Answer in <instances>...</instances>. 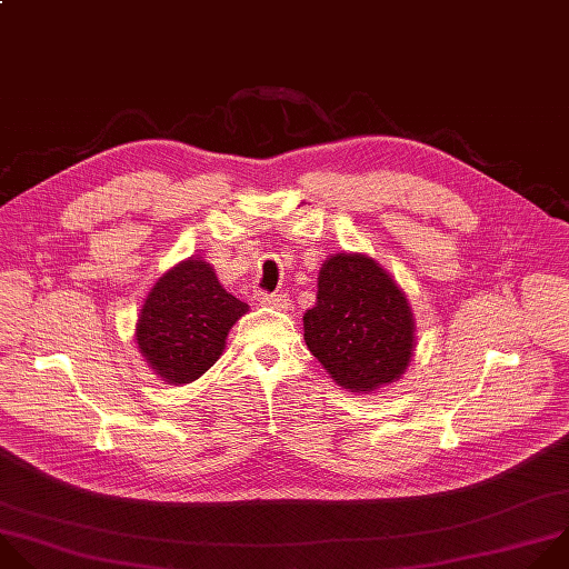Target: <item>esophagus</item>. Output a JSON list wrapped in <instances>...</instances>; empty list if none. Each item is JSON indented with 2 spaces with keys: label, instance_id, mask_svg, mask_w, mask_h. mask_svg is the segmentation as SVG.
<instances>
[{
  "label": "esophagus",
  "instance_id": "1",
  "mask_svg": "<svg viewBox=\"0 0 569 569\" xmlns=\"http://www.w3.org/2000/svg\"><path fill=\"white\" fill-rule=\"evenodd\" d=\"M260 302L264 307H273V309H280V311H287L289 305H291V298L287 293H262L260 296Z\"/></svg>",
  "mask_w": 569,
  "mask_h": 569
}]
</instances>
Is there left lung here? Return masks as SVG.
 <instances>
[{"instance_id":"1","label":"left lung","mask_w":569,"mask_h":569,"mask_svg":"<svg viewBox=\"0 0 569 569\" xmlns=\"http://www.w3.org/2000/svg\"><path fill=\"white\" fill-rule=\"evenodd\" d=\"M305 343L329 377L372 395L403 377L415 355V316L406 291L366 253H333L305 311Z\"/></svg>"}]
</instances>
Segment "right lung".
I'll return each mask as SVG.
<instances>
[{
	"label": "right lung",
	"instance_id": "obj_1",
	"mask_svg": "<svg viewBox=\"0 0 569 569\" xmlns=\"http://www.w3.org/2000/svg\"><path fill=\"white\" fill-rule=\"evenodd\" d=\"M247 311L249 305L221 287L206 260L188 258L148 291L134 331L139 352L159 381L186 386L214 366Z\"/></svg>",
	"mask_w": 569,
	"mask_h": 569
}]
</instances>
